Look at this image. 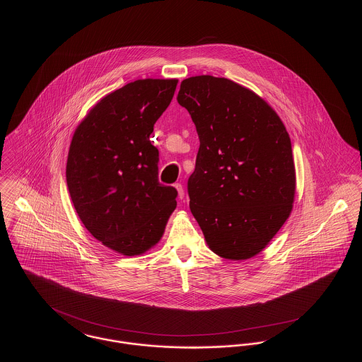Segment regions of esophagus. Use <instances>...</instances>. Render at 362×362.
Instances as JSON below:
<instances>
[{
	"instance_id": "34e87169",
	"label": "esophagus",
	"mask_w": 362,
	"mask_h": 362,
	"mask_svg": "<svg viewBox=\"0 0 362 362\" xmlns=\"http://www.w3.org/2000/svg\"><path fill=\"white\" fill-rule=\"evenodd\" d=\"M175 189L177 191V197H179L180 199H183V198H185V189H183V186H182L180 183H176V185H175Z\"/></svg>"
}]
</instances>
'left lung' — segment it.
Wrapping results in <instances>:
<instances>
[{
    "instance_id": "obj_1",
    "label": "left lung",
    "mask_w": 362,
    "mask_h": 362,
    "mask_svg": "<svg viewBox=\"0 0 362 362\" xmlns=\"http://www.w3.org/2000/svg\"><path fill=\"white\" fill-rule=\"evenodd\" d=\"M176 99L201 142L187 189L209 248L230 260L258 255L292 213L296 170L285 124L255 92L224 77L186 78Z\"/></svg>"
}]
</instances>
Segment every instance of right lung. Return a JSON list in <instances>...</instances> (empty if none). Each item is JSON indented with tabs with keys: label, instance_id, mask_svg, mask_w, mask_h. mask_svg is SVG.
I'll return each instance as SVG.
<instances>
[{
	"label": "right lung",
	"instance_id": "obj_1",
	"mask_svg": "<svg viewBox=\"0 0 362 362\" xmlns=\"http://www.w3.org/2000/svg\"><path fill=\"white\" fill-rule=\"evenodd\" d=\"M176 86V78H145L105 95L70 142L73 206L95 239L124 257L155 247L176 207L177 191L158 182V151L149 139Z\"/></svg>",
	"mask_w": 362,
	"mask_h": 362
}]
</instances>
